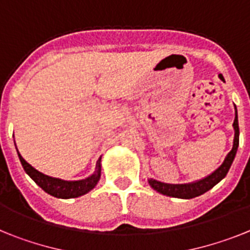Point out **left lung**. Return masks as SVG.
<instances>
[{
    "label": "left lung",
    "instance_id": "left-lung-1",
    "mask_svg": "<svg viewBox=\"0 0 250 250\" xmlns=\"http://www.w3.org/2000/svg\"><path fill=\"white\" fill-rule=\"evenodd\" d=\"M222 80H224L222 76H219ZM234 127V141H233V147L230 151L228 152V155L225 156L223 164L220 165L218 169L211 173L210 175H208L207 178L200 179L193 183H188V184H165L155 180V179H149L150 187L156 190L158 193L163 194V195L173 196V198H182V199H191L195 196H199L202 194L207 193L208 190H210L214 185L225 178V175L228 174L229 169L231 167L235 154H237L238 145H239V125H238V112L237 107H235V119L233 123Z\"/></svg>",
    "mask_w": 250,
    "mask_h": 250
}]
</instances>
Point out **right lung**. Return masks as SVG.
Returning a JSON list of instances; mask_svg holds the SVG:
<instances>
[{
    "label": "right lung",
    "mask_w": 250,
    "mask_h": 250,
    "mask_svg": "<svg viewBox=\"0 0 250 250\" xmlns=\"http://www.w3.org/2000/svg\"><path fill=\"white\" fill-rule=\"evenodd\" d=\"M19 154L20 161H21L22 167L25 169L26 173L28 174L32 180L39 185L42 190L50 195L55 196V198H61V199H70V198H77L83 194L89 193L91 189H94L100 180L101 176V158L96 163V169L95 173L89 178L83 179V180H76V182H66V180H61L57 178H51V176L45 175V174L37 171L35 167H31L25 159L22 158L21 154L17 150Z\"/></svg>",
    "instance_id": "obj_1"
}]
</instances>
